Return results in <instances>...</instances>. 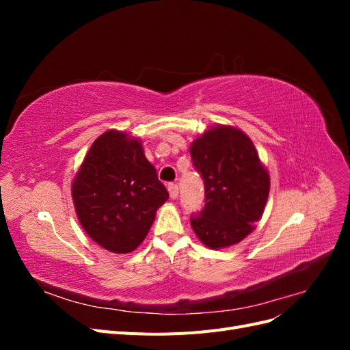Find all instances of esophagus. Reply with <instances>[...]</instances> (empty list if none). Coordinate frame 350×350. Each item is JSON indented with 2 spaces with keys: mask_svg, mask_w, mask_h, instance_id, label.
Segmentation results:
<instances>
[{
  "mask_svg": "<svg viewBox=\"0 0 350 350\" xmlns=\"http://www.w3.org/2000/svg\"><path fill=\"white\" fill-rule=\"evenodd\" d=\"M167 191H169V196H171V198H176L178 194H179L178 185L175 183H169L167 184Z\"/></svg>",
  "mask_w": 350,
  "mask_h": 350,
  "instance_id": "1",
  "label": "esophagus"
}]
</instances>
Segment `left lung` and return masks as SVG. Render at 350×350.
Listing matches in <instances>:
<instances>
[{"label": "left lung", "mask_w": 350, "mask_h": 350, "mask_svg": "<svg viewBox=\"0 0 350 350\" xmlns=\"http://www.w3.org/2000/svg\"><path fill=\"white\" fill-rule=\"evenodd\" d=\"M191 161L204 181L203 210L191 216L196 235L211 250L250 235L270 191V176L247 134L217 125L194 140Z\"/></svg>", "instance_id": "obj_1"}]
</instances>
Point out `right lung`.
Here are the masks:
<instances>
[{
	"mask_svg": "<svg viewBox=\"0 0 350 350\" xmlns=\"http://www.w3.org/2000/svg\"><path fill=\"white\" fill-rule=\"evenodd\" d=\"M71 191L86 234L102 248L118 254L140 245L156 210L169 198L140 140L115 130L94 140Z\"/></svg>",
	"mask_w": 350,
	"mask_h": 350,
	"instance_id": "right-lung-1",
	"label": "right lung"
}]
</instances>
